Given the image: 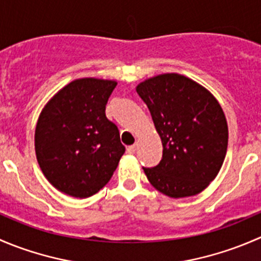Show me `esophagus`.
Here are the masks:
<instances>
[{
    "mask_svg": "<svg viewBox=\"0 0 261 261\" xmlns=\"http://www.w3.org/2000/svg\"><path fill=\"white\" fill-rule=\"evenodd\" d=\"M135 151H136V145H131L127 147L128 154H135Z\"/></svg>",
    "mask_w": 261,
    "mask_h": 261,
    "instance_id": "esophagus-1",
    "label": "esophagus"
}]
</instances>
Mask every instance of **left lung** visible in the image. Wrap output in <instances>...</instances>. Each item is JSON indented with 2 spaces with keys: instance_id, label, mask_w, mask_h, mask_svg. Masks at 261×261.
Returning a JSON list of instances; mask_svg holds the SVG:
<instances>
[{
  "instance_id": "1",
  "label": "left lung",
  "mask_w": 261,
  "mask_h": 261,
  "mask_svg": "<svg viewBox=\"0 0 261 261\" xmlns=\"http://www.w3.org/2000/svg\"><path fill=\"white\" fill-rule=\"evenodd\" d=\"M136 92L146 103L162 139L163 158L143 168L151 186L170 198L196 196L220 172L228 127L215 96L186 75L164 73L145 80Z\"/></svg>"
}]
</instances>
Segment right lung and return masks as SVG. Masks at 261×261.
<instances>
[{
	"instance_id": "add662e5",
	"label": "right lung",
	"mask_w": 261,
	"mask_h": 261,
	"mask_svg": "<svg viewBox=\"0 0 261 261\" xmlns=\"http://www.w3.org/2000/svg\"><path fill=\"white\" fill-rule=\"evenodd\" d=\"M117 82L75 80L58 91L38 118L35 152L54 188L87 198L103 188L125 146L117 126L106 117V105Z\"/></svg>"
}]
</instances>
